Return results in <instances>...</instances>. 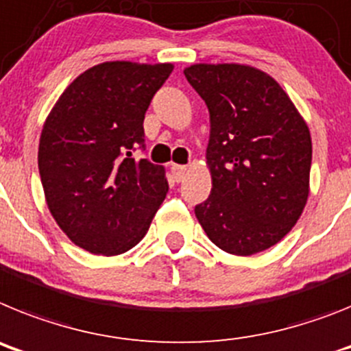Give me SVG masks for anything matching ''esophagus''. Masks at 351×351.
I'll return each mask as SVG.
<instances>
[{"mask_svg": "<svg viewBox=\"0 0 351 351\" xmlns=\"http://www.w3.org/2000/svg\"><path fill=\"white\" fill-rule=\"evenodd\" d=\"M171 171H173V178H175L176 182L180 184V182H184L185 176H187L189 167L187 166H178V164H173Z\"/></svg>", "mask_w": 351, "mask_h": 351, "instance_id": "esophagus-1", "label": "esophagus"}]
</instances>
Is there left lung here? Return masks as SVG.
<instances>
[{
    "mask_svg": "<svg viewBox=\"0 0 351 351\" xmlns=\"http://www.w3.org/2000/svg\"><path fill=\"white\" fill-rule=\"evenodd\" d=\"M184 74L210 112L212 193L194 208L201 228L230 254L272 247L297 224L309 194L306 121L277 81L258 69L199 63Z\"/></svg>",
    "mask_w": 351,
    "mask_h": 351,
    "instance_id": "1",
    "label": "left lung"
}]
</instances>
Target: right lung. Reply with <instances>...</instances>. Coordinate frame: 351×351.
Returning <instances> with one entry per match:
<instances>
[{
  "instance_id": "right-lung-1",
  "label": "right lung",
  "mask_w": 351,
  "mask_h": 351,
  "mask_svg": "<svg viewBox=\"0 0 351 351\" xmlns=\"http://www.w3.org/2000/svg\"><path fill=\"white\" fill-rule=\"evenodd\" d=\"M173 65L108 62L74 79L45 120L38 171L54 221L75 245L117 256L141 242L167 193L145 150V112Z\"/></svg>"
}]
</instances>
